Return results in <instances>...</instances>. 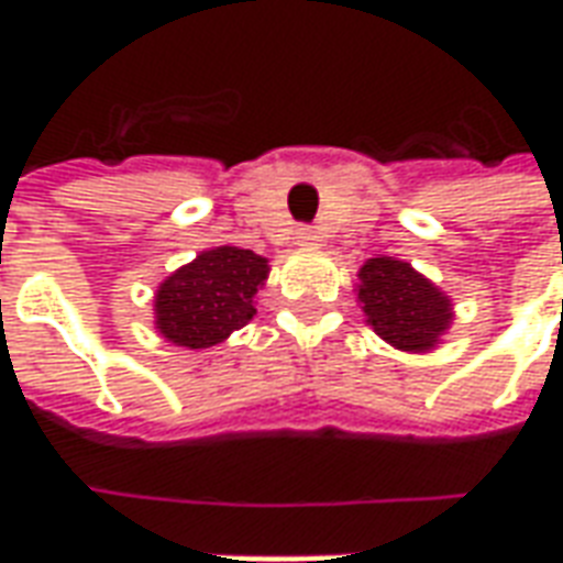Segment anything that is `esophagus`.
Masks as SVG:
<instances>
[{"label": "esophagus", "instance_id": "1", "mask_svg": "<svg viewBox=\"0 0 563 563\" xmlns=\"http://www.w3.org/2000/svg\"><path fill=\"white\" fill-rule=\"evenodd\" d=\"M298 246L313 250V246H319V234L313 232V229H301V232H298Z\"/></svg>", "mask_w": 563, "mask_h": 563}]
</instances>
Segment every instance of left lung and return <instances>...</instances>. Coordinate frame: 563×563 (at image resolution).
Returning <instances> with one entry per match:
<instances>
[{
	"mask_svg": "<svg viewBox=\"0 0 563 563\" xmlns=\"http://www.w3.org/2000/svg\"><path fill=\"white\" fill-rule=\"evenodd\" d=\"M355 295L367 325L401 353L437 350L455 319L452 298L404 258H367Z\"/></svg>",
	"mask_w": 563,
	"mask_h": 563,
	"instance_id": "1",
	"label": "left lung"
}]
</instances>
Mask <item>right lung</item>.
<instances>
[{"label":"right lung","mask_w":563,"mask_h":563,"mask_svg":"<svg viewBox=\"0 0 563 563\" xmlns=\"http://www.w3.org/2000/svg\"><path fill=\"white\" fill-rule=\"evenodd\" d=\"M268 274V258L253 250H201L156 286L153 325L174 346L210 350L256 317V292Z\"/></svg>","instance_id":"obj_1"}]
</instances>
